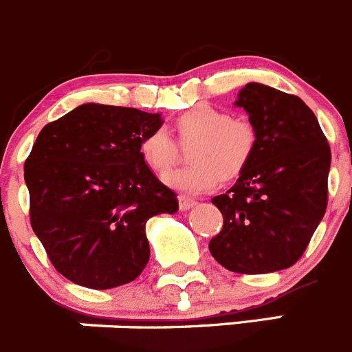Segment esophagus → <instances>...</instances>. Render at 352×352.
<instances>
[{"instance_id":"34e87169","label":"esophagus","mask_w":352,"mask_h":352,"mask_svg":"<svg viewBox=\"0 0 352 352\" xmlns=\"http://www.w3.org/2000/svg\"><path fill=\"white\" fill-rule=\"evenodd\" d=\"M178 201H179V209H182V211H188V209H192L193 206L197 204V201H195V199L185 197V195H182Z\"/></svg>"}]
</instances>
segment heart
I'll return each instance as SVG.
<instances>
[{"instance_id":"heart-1","label":"heart","mask_w":352,"mask_h":352,"mask_svg":"<svg viewBox=\"0 0 352 352\" xmlns=\"http://www.w3.org/2000/svg\"><path fill=\"white\" fill-rule=\"evenodd\" d=\"M182 143H190L192 164L174 169L164 176L170 188L186 193H204L216 188L220 178L239 176L253 157L256 132L246 118L211 104H201L179 115L174 122ZM141 157L157 173H166L178 159V144L169 132L155 129L140 144Z\"/></svg>"}]
</instances>
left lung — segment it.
I'll return each instance as SVG.
<instances>
[{
  "label": "left lung",
  "instance_id": "obj_1",
  "mask_svg": "<svg viewBox=\"0 0 352 352\" xmlns=\"http://www.w3.org/2000/svg\"><path fill=\"white\" fill-rule=\"evenodd\" d=\"M234 104L250 115L256 144L235 185L211 201L223 228L209 251L232 272H277L304 254L323 220L331 151L312 109L296 96L251 82Z\"/></svg>",
  "mask_w": 352,
  "mask_h": 352
}]
</instances>
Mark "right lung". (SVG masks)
Masks as SVG:
<instances>
[{"label":"right lung","instance_id":"obj_1","mask_svg":"<svg viewBox=\"0 0 352 352\" xmlns=\"http://www.w3.org/2000/svg\"><path fill=\"white\" fill-rule=\"evenodd\" d=\"M162 124L160 113L87 102L38 134L24 164L31 227L71 283L117 288L146 267V221L178 211L140 151Z\"/></svg>","mask_w":352,"mask_h":352}]
</instances>
